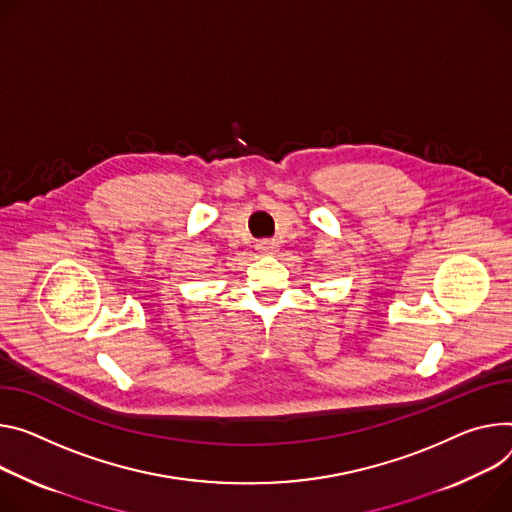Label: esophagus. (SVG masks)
Returning a JSON list of instances; mask_svg holds the SVG:
<instances>
[{"label": "esophagus", "instance_id": "obj_1", "mask_svg": "<svg viewBox=\"0 0 512 512\" xmlns=\"http://www.w3.org/2000/svg\"><path fill=\"white\" fill-rule=\"evenodd\" d=\"M255 249L261 253V255H275L277 249H280V243H277L275 239H265V241H259L255 245Z\"/></svg>", "mask_w": 512, "mask_h": 512}]
</instances>
